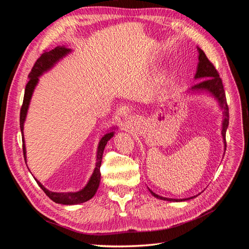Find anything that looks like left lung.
Segmentation results:
<instances>
[{"label":"left lung","instance_id":"obj_1","mask_svg":"<svg viewBox=\"0 0 249 249\" xmlns=\"http://www.w3.org/2000/svg\"><path fill=\"white\" fill-rule=\"evenodd\" d=\"M198 50V65H197V71L196 73H195V79H202L199 81L197 84H195L192 86L190 90L192 91H208L211 94H212L215 99L219 103L221 109L223 110V123H222V137H223V142H224V150L227 149V141H225V133H227V129L229 126V119H230V114H229V106L227 103V97H225V92L223 89V84H222V80L219 77V73H218L217 70L215 69V66L213 63L210 61L208 57L206 56L205 53H203L202 50L197 48ZM149 192L152 193L155 197L160 198L163 200H169V201H184L188 200L190 198H184V199H173V198H166V197H162L160 195H158L154 193L152 190L148 189ZM195 197V196H194Z\"/></svg>","mask_w":249,"mask_h":249}]
</instances>
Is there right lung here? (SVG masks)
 Listing matches in <instances>:
<instances>
[{
    "mask_svg": "<svg viewBox=\"0 0 249 249\" xmlns=\"http://www.w3.org/2000/svg\"><path fill=\"white\" fill-rule=\"evenodd\" d=\"M71 49H67L65 47H57L54 50L51 51H44L40 57L36 60L34 66L32 67L31 72L29 73V81L26 85L25 89V95H24V102H22L21 108H20V116H19V125H20V131L22 135V152H24V157L26 161V146H25V141H24V123L27 116L28 108L30 105V101H31V97L33 94V91L35 89V86L38 83V77L41 74L52 69L60 59H62L64 56H66L69 53H71ZM114 132H110L105 134L100 140L99 146H97V155H96V164L95 168L92 173L91 178L88 180L87 185L83 188L82 190L78 192H65V193H58V192H52L49 191L47 188H44L38 180L35 178L37 184L43 190L48 196L57 203H61V205H78V203L85 202L89 199H91L94 194L96 193L97 189H99L100 186V180H101V164H102V158L104 148L106 146L107 142L113 137Z\"/></svg>",
    "mask_w": 249,
    "mask_h": 249,
    "instance_id": "right-lung-1",
    "label": "right lung"
}]
</instances>
